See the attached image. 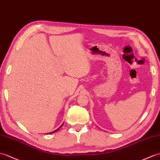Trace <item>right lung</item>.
Returning <instances> with one entry per match:
<instances>
[{
  "instance_id": "add662e5",
  "label": "right lung",
  "mask_w": 160,
  "mask_h": 160,
  "mask_svg": "<svg viewBox=\"0 0 160 160\" xmlns=\"http://www.w3.org/2000/svg\"><path fill=\"white\" fill-rule=\"evenodd\" d=\"M62 125H63V124H62V125L61 126V127H60V128H58L57 129H56V130H54V132H50V133H48V134H50V133H54V132H57V131L58 130V129H60V128H61L62 127Z\"/></svg>"
}]
</instances>
